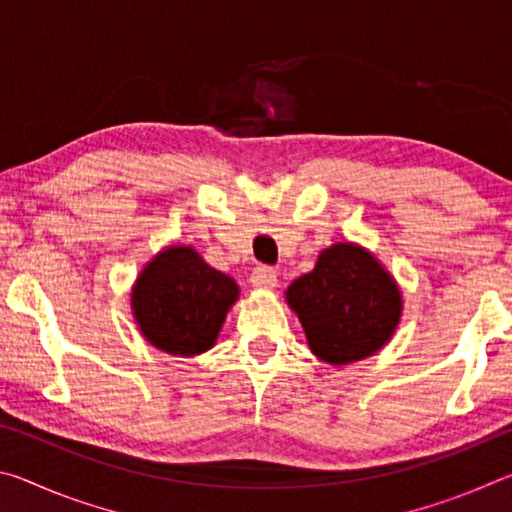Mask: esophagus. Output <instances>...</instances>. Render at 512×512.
Returning <instances> with one entry per match:
<instances>
[{"label": "esophagus", "mask_w": 512, "mask_h": 512, "mask_svg": "<svg viewBox=\"0 0 512 512\" xmlns=\"http://www.w3.org/2000/svg\"><path fill=\"white\" fill-rule=\"evenodd\" d=\"M250 284L255 289H273L277 284V273L271 266H257L253 273H250Z\"/></svg>", "instance_id": "obj_1"}]
</instances>
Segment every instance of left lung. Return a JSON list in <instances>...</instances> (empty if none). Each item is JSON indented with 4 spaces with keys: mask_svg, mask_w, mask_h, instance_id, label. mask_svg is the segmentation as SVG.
Returning a JSON list of instances; mask_svg holds the SVG:
<instances>
[{
    "mask_svg": "<svg viewBox=\"0 0 512 512\" xmlns=\"http://www.w3.org/2000/svg\"><path fill=\"white\" fill-rule=\"evenodd\" d=\"M287 302L305 327L311 352L332 366L372 357L391 341L402 316L393 275L354 244L325 248L314 271L287 289Z\"/></svg>",
    "mask_w": 512,
    "mask_h": 512,
    "instance_id": "obj_1",
    "label": "left lung"
}]
</instances>
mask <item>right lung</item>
Masks as SVG:
<instances>
[{"label":"right lung","instance_id":"obj_1","mask_svg":"<svg viewBox=\"0 0 512 512\" xmlns=\"http://www.w3.org/2000/svg\"><path fill=\"white\" fill-rule=\"evenodd\" d=\"M239 298L230 275L189 246H169L137 277L131 305L144 339L176 357L210 350L228 309Z\"/></svg>","mask_w":512,"mask_h":512}]
</instances>
